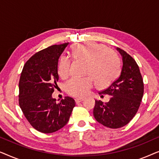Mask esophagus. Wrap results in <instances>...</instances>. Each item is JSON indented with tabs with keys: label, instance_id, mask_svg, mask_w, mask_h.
I'll use <instances>...</instances> for the list:
<instances>
[{
	"label": "esophagus",
	"instance_id": "obj_1",
	"mask_svg": "<svg viewBox=\"0 0 159 159\" xmlns=\"http://www.w3.org/2000/svg\"><path fill=\"white\" fill-rule=\"evenodd\" d=\"M84 101L83 98H76L75 99L76 103H80V102H82V101Z\"/></svg>",
	"mask_w": 159,
	"mask_h": 159
}]
</instances>
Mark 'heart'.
Returning <instances> with one entry per match:
<instances>
[{"label": "heart", "instance_id": "heart-1", "mask_svg": "<svg viewBox=\"0 0 159 159\" xmlns=\"http://www.w3.org/2000/svg\"><path fill=\"white\" fill-rule=\"evenodd\" d=\"M71 56L75 60L86 62L85 74L91 75L96 85L101 88L110 84L119 73V61L116 54L101 43H77L71 49ZM70 58L67 56H61L58 64L59 77L66 78L70 72ZM91 77L86 76L71 78L65 83V90L72 96H84L93 86V80Z\"/></svg>", "mask_w": 159, "mask_h": 159}]
</instances>
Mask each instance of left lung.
<instances>
[{
  "label": "left lung",
  "instance_id": "8db88e82",
  "mask_svg": "<svg viewBox=\"0 0 159 159\" xmlns=\"http://www.w3.org/2000/svg\"><path fill=\"white\" fill-rule=\"evenodd\" d=\"M122 57V67L119 77L112 84L99 92L111 95L104 103L95 101L93 115L98 122L105 127L117 129L127 125L135 116L144 93V84L135 60L124 50L117 48Z\"/></svg>",
  "mask_w": 159,
  "mask_h": 159
}]
</instances>
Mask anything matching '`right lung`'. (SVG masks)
I'll return each mask as SVG.
<instances>
[{"instance_id": "right-lung-1", "label": "right lung", "mask_w": 159, "mask_h": 159, "mask_svg": "<svg viewBox=\"0 0 159 159\" xmlns=\"http://www.w3.org/2000/svg\"><path fill=\"white\" fill-rule=\"evenodd\" d=\"M69 43L38 52L23 67L19 83V104L30 125L42 133H52L68 122L75 101L65 97L56 103L52 98L58 80V61Z\"/></svg>"}]
</instances>
